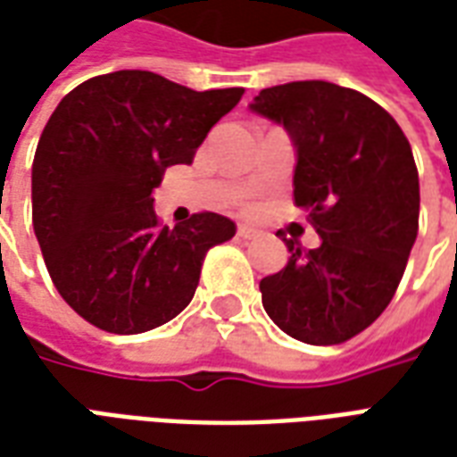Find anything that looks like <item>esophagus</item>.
<instances>
[{"mask_svg":"<svg viewBox=\"0 0 457 457\" xmlns=\"http://www.w3.org/2000/svg\"><path fill=\"white\" fill-rule=\"evenodd\" d=\"M238 238H241V241H253V238H257V236H260V231H257V228H253V226H245V224H241L238 226Z\"/></svg>","mask_w":457,"mask_h":457,"instance_id":"34e87169","label":"esophagus"}]
</instances>
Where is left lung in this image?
I'll return each mask as SVG.
<instances>
[{
    "instance_id": "1",
    "label": "left lung",
    "mask_w": 457,
    "mask_h": 457,
    "mask_svg": "<svg viewBox=\"0 0 457 457\" xmlns=\"http://www.w3.org/2000/svg\"><path fill=\"white\" fill-rule=\"evenodd\" d=\"M250 111L289 132L294 202L322 238L287 241L289 262L260 281L274 325L306 345L366 330L395 296L420 231V176L393 115L354 88L291 81L262 88Z\"/></svg>"
}]
</instances>
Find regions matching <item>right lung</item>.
I'll use <instances>...</instances> for the list:
<instances>
[{
  "instance_id": "obj_1",
  "label": "right lung",
  "mask_w": 457,
  "mask_h": 457,
  "mask_svg": "<svg viewBox=\"0 0 457 457\" xmlns=\"http://www.w3.org/2000/svg\"><path fill=\"white\" fill-rule=\"evenodd\" d=\"M241 96L122 70L79 84L54 108L33 159V231L53 284L84 320L137 335L190 303L207 250L236 224L202 212L161 226L151 192L168 166L192 163Z\"/></svg>"
}]
</instances>
